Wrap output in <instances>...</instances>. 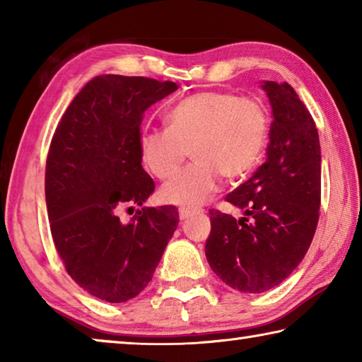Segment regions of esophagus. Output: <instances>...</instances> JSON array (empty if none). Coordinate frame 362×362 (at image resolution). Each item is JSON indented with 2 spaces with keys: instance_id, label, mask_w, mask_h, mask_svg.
I'll return each instance as SVG.
<instances>
[{
  "instance_id": "34e87169",
  "label": "esophagus",
  "mask_w": 362,
  "mask_h": 362,
  "mask_svg": "<svg viewBox=\"0 0 362 362\" xmlns=\"http://www.w3.org/2000/svg\"><path fill=\"white\" fill-rule=\"evenodd\" d=\"M201 209H189V207H180L179 209V217L180 220H187L189 217H193L194 214H199Z\"/></svg>"
}]
</instances>
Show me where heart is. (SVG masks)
Masks as SVG:
<instances>
[{
  "label": "heart",
  "mask_w": 362,
  "mask_h": 362,
  "mask_svg": "<svg viewBox=\"0 0 362 362\" xmlns=\"http://www.w3.org/2000/svg\"><path fill=\"white\" fill-rule=\"evenodd\" d=\"M269 115L262 100L226 90H201L182 99L166 115V129L140 136V155L150 173L168 180L192 151L197 161L161 188L163 201L203 204L217 189L220 174H249L265 150Z\"/></svg>",
  "instance_id": "1"
}]
</instances>
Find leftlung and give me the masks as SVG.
<instances>
[{"label": "left lung", "mask_w": 362, "mask_h": 362, "mask_svg": "<svg viewBox=\"0 0 362 362\" xmlns=\"http://www.w3.org/2000/svg\"><path fill=\"white\" fill-rule=\"evenodd\" d=\"M273 108L267 159L225 196L244 211L211 209L206 257L233 289L260 293L297 268L313 241L321 206V146L313 116L291 84L263 83Z\"/></svg>", "instance_id": "left-lung-1"}]
</instances>
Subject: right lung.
I'll return each mask as SVG.
<instances>
[{
  "instance_id": "add662e5",
  "label": "right lung",
  "mask_w": 362,
  "mask_h": 362,
  "mask_svg": "<svg viewBox=\"0 0 362 362\" xmlns=\"http://www.w3.org/2000/svg\"><path fill=\"white\" fill-rule=\"evenodd\" d=\"M173 81L100 75L79 90L54 132L46 159L51 235L66 273L86 292L127 302L153 278L179 225L174 206L142 207L155 182L142 168L140 124Z\"/></svg>"
}]
</instances>
